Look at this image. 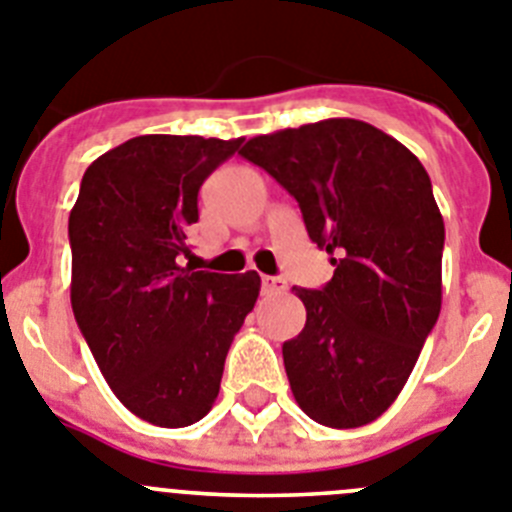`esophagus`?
<instances>
[{"label":"esophagus","mask_w":512,"mask_h":512,"mask_svg":"<svg viewBox=\"0 0 512 512\" xmlns=\"http://www.w3.org/2000/svg\"><path fill=\"white\" fill-rule=\"evenodd\" d=\"M280 290H285V280L273 278V275H262V293L273 296V293H280Z\"/></svg>","instance_id":"34e87169"}]
</instances>
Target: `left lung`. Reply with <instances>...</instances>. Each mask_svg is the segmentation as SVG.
Segmentation results:
<instances>
[{
  "label": "left lung",
  "mask_w": 512,
  "mask_h": 512,
  "mask_svg": "<svg viewBox=\"0 0 512 512\" xmlns=\"http://www.w3.org/2000/svg\"><path fill=\"white\" fill-rule=\"evenodd\" d=\"M239 155L298 201L331 255L321 290L293 288L306 326L283 344L293 398L321 426L357 428L388 411L441 311L444 219L421 160L359 119L252 137Z\"/></svg>",
  "instance_id": "8db88e82"
}]
</instances>
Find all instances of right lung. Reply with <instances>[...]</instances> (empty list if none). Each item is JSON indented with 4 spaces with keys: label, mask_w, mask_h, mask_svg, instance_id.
Listing matches in <instances>:
<instances>
[{
    "label": "right lung",
    "mask_w": 512,
    "mask_h": 512,
    "mask_svg": "<svg viewBox=\"0 0 512 512\" xmlns=\"http://www.w3.org/2000/svg\"><path fill=\"white\" fill-rule=\"evenodd\" d=\"M242 145L142 135L86 168L68 219L71 306L127 411L183 428L211 411L224 359L260 296V275L181 265L199 188Z\"/></svg>",
    "instance_id": "1"
}]
</instances>
